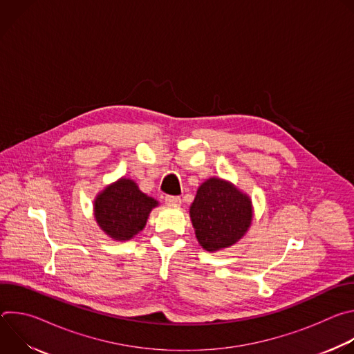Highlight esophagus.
Here are the masks:
<instances>
[{"label": "esophagus", "instance_id": "obj_1", "mask_svg": "<svg viewBox=\"0 0 354 354\" xmlns=\"http://www.w3.org/2000/svg\"><path fill=\"white\" fill-rule=\"evenodd\" d=\"M165 203L167 205H180L182 203V198L179 196H165Z\"/></svg>", "mask_w": 354, "mask_h": 354}]
</instances>
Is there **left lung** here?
Masks as SVG:
<instances>
[{
    "instance_id": "obj_1",
    "label": "left lung",
    "mask_w": 354,
    "mask_h": 354,
    "mask_svg": "<svg viewBox=\"0 0 354 354\" xmlns=\"http://www.w3.org/2000/svg\"><path fill=\"white\" fill-rule=\"evenodd\" d=\"M190 218L198 243L213 252L235 243L246 232L252 205L249 197L231 183L212 178L198 187Z\"/></svg>"
}]
</instances>
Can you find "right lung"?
<instances>
[{
	"mask_svg": "<svg viewBox=\"0 0 354 354\" xmlns=\"http://www.w3.org/2000/svg\"><path fill=\"white\" fill-rule=\"evenodd\" d=\"M157 205L158 201L144 194L131 179L122 178L96 197L95 218L111 238L126 241L144 228Z\"/></svg>",
	"mask_w": 354,
	"mask_h": 354,
	"instance_id": "right-lung-1",
	"label": "right lung"
}]
</instances>
